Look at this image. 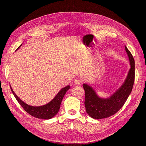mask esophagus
I'll list each match as a JSON object with an SVG mask.
<instances>
[{"instance_id": "1", "label": "esophagus", "mask_w": 146, "mask_h": 146, "mask_svg": "<svg viewBox=\"0 0 146 146\" xmlns=\"http://www.w3.org/2000/svg\"><path fill=\"white\" fill-rule=\"evenodd\" d=\"M74 83L75 85H80V83H81V81L80 80H79V79H76V80H75L74 81Z\"/></svg>"}]
</instances>
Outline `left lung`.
Segmentation results:
<instances>
[{"label": "left lung", "instance_id": "1", "mask_svg": "<svg viewBox=\"0 0 146 146\" xmlns=\"http://www.w3.org/2000/svg\"><path fill=\"white\" fill-rule=\"evenodd\" d=\"M130 68L122 85L108 98H101L95 89L86 83L83 84L85 91V105L86 112L94 119L108 118L117 113L124 105L131 94L135 78V62L131 53L125 45Z\"/></svg>", "mask_w": 146, "mask_h": 146}]
</instances>
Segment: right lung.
Listing matches in <instances>:
<instances>
[{
  "mask_svg": "<svg viewBox=\"0 0 146 146\" xmlns=\"http://www.w3.org/2000/svg\"><path fill=\"white\" fill-rule=\"evenodd\" d=\"M21 45L22 44L20 45V46L17 50H18L19 48ZM10 87L12 92L15 98L17 99V101L23 107V108L25 110V111L27 112H28L29 115H32L35 118L43 119H49L56 115L60 110V106L61 102H62L63 98L64 95L66 94V92L70 88V86L68 85L61 89L58 92V94L56 95V96L47 104L38 106H34L27 104L24 101H22L21 99L15 94L11 85Z\"/></svg>",
  "mask_w": 146,
  "mask_h": 146,
  "instance_id": "obj_1",
  "label": "right lung"
}]
</instances>
